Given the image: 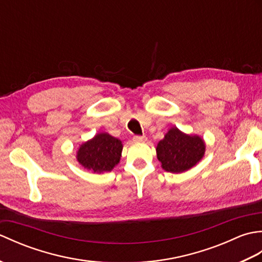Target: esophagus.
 I'll return each instance as SVG.
<instances>
[{"label":"esophagus","mask_w":262,"mask_h":262,"mask_svg":"<svg viewBox=\"0 0 262 262\" xmlns=\"http://www.w3.org/2000/svg\"><path fill=\"white\" fill-rule=\"evenodd\" d=\"M133 140H134L135 142H143V141H146V136H144V135H135Z\"/></svg>","instance_id":"esophagus-1"}]
</instances>
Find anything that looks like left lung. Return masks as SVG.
I'll use <instances>...</instances> for the list:
<instances>
[{
  "label": "left lung",
  "instance_id": "8db88e82",
  "mask_svg": "<svg viewBox=\"0 0 262 262\" xmlns=\"http://www.w3.org/2000/svg\"><path fill=\"white\" fill-rule=\"evenodd\" d=\"M205 153V144L198 136L183 134L173 127L157 146V155L162 168L172 173L185 172L196 165Z\"/></svg>",
  "mask_w": 262,
  "mask_h": 262
}]
</instances>
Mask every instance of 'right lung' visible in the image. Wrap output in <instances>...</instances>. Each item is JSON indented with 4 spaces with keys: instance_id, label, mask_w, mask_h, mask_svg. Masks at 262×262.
Returning a JSON list of instances; mask_svg holds the SVG:
<instances>
[{
    "instance_id": "right-lung-1",
    "label": "right lung",
    "mask_w": 262,
    "mask_h": 262,
    "mask_svg": "<svg viewBox=\"0 0 262 262\" xmlns=\"http://www.w3.org/2000/svg\"><path fill=\"white\" fill-rule=\"evenodd\" d=\"M121 151L122 144L118 138L102 133L82 144L77 151V161L88 170L101 173L111 171L118 164Z\"/></svg>"
}]
</instances>
